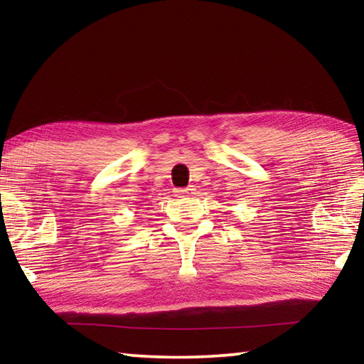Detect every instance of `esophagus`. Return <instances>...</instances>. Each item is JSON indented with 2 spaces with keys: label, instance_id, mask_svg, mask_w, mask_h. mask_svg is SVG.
<instances>
[{
  "label": "esophagus",
  "instance_id": "esophagus-1",
  "mask_svg": "<svg viewBox=\"0 0 364 364\" xmlns=\"http://www.w3.org/2000/svg\"><path fill=\"white\" fill-rule=\"evenodd\" d=\"M194 186H188V188H180V189H175L173 193L176 197H181V196H188V194H193Z\"/></svg>",
  "mask_w": 364,
  "mask_h": 364
}]
</instances>
